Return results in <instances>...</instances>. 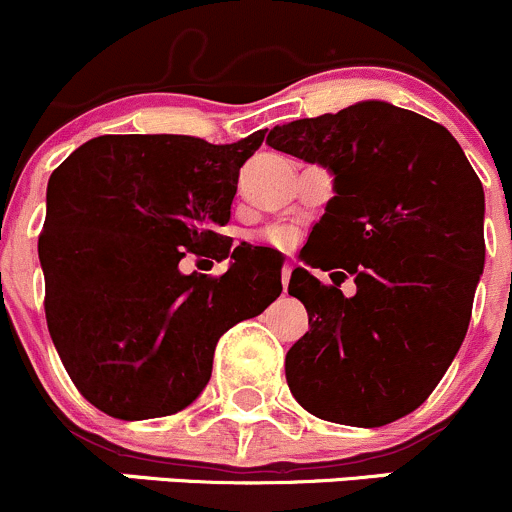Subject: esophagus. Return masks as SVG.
Returning <instances> with one entry per match:
<instances>
[{"instance_id":"obj_1","label":"esophagus","mask_w":512,"mask_h":512,"mask_svg":"<svg viewBox=\"0 0 512 512\" xmlns=\"http://www.w3.org/2000/svg\"><path fill=\"white\" fill-rule=\"evenodd\" d=\"M289 277H292V267L285 265V267H282V285H285V289L289 285Z\"/></svg>"}]
</instances>
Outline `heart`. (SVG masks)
Here are the masks:
<instances>
[{
    "mask_svg": "<svg viewBox=\"0 0 512 512\" xmlns=\"http://www.w3.org/2000/svg\"><path fill=\"white\" fill-rule=\"evenodd\" d=\"M265 237H267V242H270V245H275V247L289 245V242H292V232L282 230V227H272V230L265 232Z\"/></svg>",
    "mask_w": 512,
    "mask_h": 512,
    "instance_id": "heart-1",
    "label": "heart"
}]
</instances>
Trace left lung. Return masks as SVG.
Returning <instances> with one entry per match:
<instances>
[{"mask_svg": "<svg viewBox=\"0 0 512 512\" xmlns=\"http://www.w3.org/2000/svg\"><path fill=\"white\" fill-rule=\"evenodd\" d=\"M275 151L334 175V198L312 227L322 252L289 294L309 332L287 352L294 399L317 418L376 428L416 411L461 349L483 275L485 195L456 138L386 101L275 126ZM352 274L354 298L338 285Z\"/></svg>", "mask_w": 512, "mask_h": 512, "instance_id": "obj_1", "label": "left lung"}]
</instances>
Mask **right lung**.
Masks as SVG:
<instances>
[{
	"label": "right lung",
	"mask_w": 512,
	"mask_h": 512,
	"mask_svg": "<svg viewBox=\"0 0 512 512\" xmlns=\"http://www.w3.org/2000/svg\"><path fill=\"white\" fill-rule=\"evenodd\" d=\"M195 136H98L51 173L39 262L46 324L86 401L123 421L170 416L210 381L215 344L282 292L280 272L220 235L245 160ZM185 251L235 259L223 278L179 272ZM282 270V265H280Z\"/></svg>",
	"instance_id": "1"
}]
</instances>
